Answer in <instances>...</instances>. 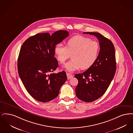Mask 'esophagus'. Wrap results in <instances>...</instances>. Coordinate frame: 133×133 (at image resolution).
I'll return each mask as SVG.
<instances>
[{
  "instance_id": "esophagus-1",
  "label": "esophagus",
  "mask_w": 133,
  "mask_h": 133,
  "mask_svg": "<svg viewBox=\"0 0 133 133\" xmlns=\"http://www.w3.org/2000/svg\"><path fill=\"white\" fill-rule=\"evenodd\" d=\"M66 76H67V78H68V79H69L73 77V75H72L71 74H69V73H66Z\"/></svg>"
}]
</instances>
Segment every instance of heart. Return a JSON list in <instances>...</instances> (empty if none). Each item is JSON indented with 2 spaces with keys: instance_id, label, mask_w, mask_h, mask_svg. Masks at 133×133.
Returning <instances> with one entry per match:
<instances>
[{
  "instance_id": "heart-1",
  "label": "heart",
  "mask_w": 133,
  "mask_h": 133,
  "mask_svg": "<svg viewBox=\"0 0 133 133\" xmlns=\"http://www.w3.org/2000/svg\"><path fill=\"white\" fill-rule=\"evenodd\" d=\"M99 49L96 41L77 35L68 41L66 46L62 43L58 44L55 46V52L61 64H64L71 55V60L64 65V68L72 72L81 68L84 69L91 67L98 58Z\"/></svg>"
}]
</instances>
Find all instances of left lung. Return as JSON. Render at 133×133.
Wrapping results in <instances>:
<instances>
[{"label": "left lung", "instance_id": "8db88e82", "mask_svg": "<svg viewBox=\"0 0 133 133\" xmlns=\"http://www.w3.org/2000/svg\"><path fill=\"white\" fill-rule=\"evenodd\" d=\"M83 33L96 37L100 48L95 63L82 74L75 75L78 81L75 88L77 97L83 101L91 102L104 94L114 76L116 70L115 52L112 42L101 34Z\"/></svg>", "mask_w": 133, "mask_h": 133}]
</instances>
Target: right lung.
Segmentation results:
<instances>
[{
	"mask_svg": "<svg viewBox=\"0 0 133 133\" xmlns=\"http://www.w3.org/2000/svg\"><path fill=\"white\" fill-rule=\"evenodd\" d=\"M69 35L58 30L52 35L38 33L25 41L18 58V74L29 94L36 100L47 102L57 97L67 79L64 71L52 73L58 67L55 48Z\"/></svg>",
	"mask_w": 133,
	"mask_h": 133,
	"instance_id": "add662e5",
	"label": "right lung"
}]
</instances>
